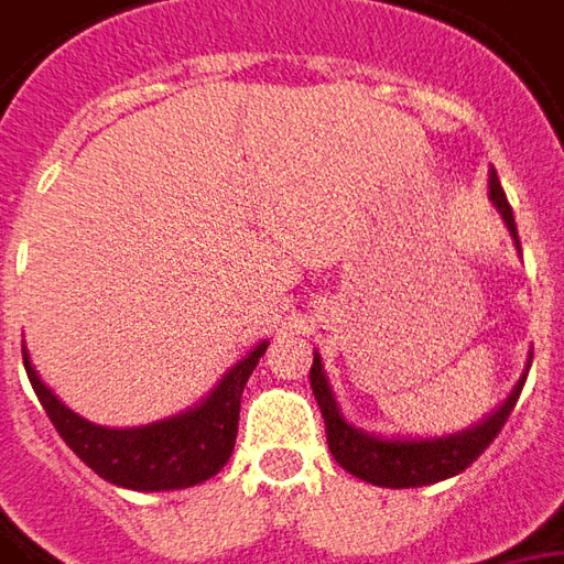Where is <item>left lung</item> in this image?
Segmentation results:
<instances>
[{"instance_id":"obj_1","label":"left lung","mask_w":564,"mask_h":564,"mask_svg":"<svg viewBox=\"0 0 564 564\" xmlns=\"http://www.w3.org/2000/svg\"><path fill=\"white\" fill-rule=\"evenodd\" d=\"M488 199L500 212V217H503V224H507V230L512 236V242H516L519 254H522L519 232H516V217H512L510 202H507V193H503V186L497 181L495 169L488 171ZM528 368H531V352H528L522 378L516 380L510 395L491 414H485L482 421H476L467 430H457V433H448V436L433 438H387L352 426L344 417L337 399H334L332 380L325 375V365H322L319 352H313L310 387H313V395H316V402L322 408V417H325L328 448H332L334 460L340 467L352 473L356 479L380 485V488H421V485H436L442 479H452L457 473H464L495 442L500 426L507 423L510 411L519 402V393L525 387Z\"/></svg>"}]
</instances>
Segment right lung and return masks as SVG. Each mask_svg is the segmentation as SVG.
Listing matches in <instances>:
<instances>
[{"mask_svg": "<svg viewBox=\"0 0 564 564\" xmlns=\"http://www.w3.org/2000/svg\"><path fill=\"white\" fill-rule=\"evenodd\" d=\"M267 347L270 340H260L196 405L143 426H100L85 421L52 393V387L42 383L26 347L23 368L54 430L100 479L131 491H174L212 479L230 460L242 390Z\"/></svg>", "mask_w": 564, "mask_h": 564, "instance_id": "add662e5", "label": "right lung"}]
</instances>
